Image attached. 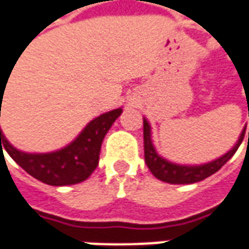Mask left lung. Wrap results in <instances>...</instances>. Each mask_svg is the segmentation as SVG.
<instances>
[{
	"mask_svg": "<svg viewBox=\"0 0 249 249\" xmlns=\"http://www.w3.org/2000/svg\"><path fill=\"white\" fill-rule=\"evenodd\" d=\"M245 129L241 133L240 139L236 143V146L231 150L226 153L225 156H222L220 159L215 160L212 162L198 165V167H186V165H176L172 164L167 160L161 159L159 154L154 150V146L151 143L150 138V125L146 120H143V142H144V161L147 164V167L151 171V174L156 176L157 179L167 182V183L174 184H186V183H196L200 182L202 179L213 175L215 172H218L220 168L226 164L229 160L234 156L237 149L240 147L241 142L244 139ZM248 142H249V132H248Z\"/></svg>",
	"mask_w": 249,
	"mask_h": 249,
	"instance_id": "1",
	"label": "left lung"
}]
</instances>
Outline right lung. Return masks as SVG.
<instances>
[{
  "label": "right lung",
  "mask_w": 249,
  "mask_h": 249,
  "mask_svg": "<svg viewBox=\"0 0 249 249\" xmlns=\"http://www.w3.org/2000/svg\"><path fill=\"white\" fill-rule=\"evenodd\" d=\"M1 98L2 92L0 90ZM1 107V106H0ZM121 108H116L102 114L80 133V136L67 147L47 154H27L16 150L5 139L0 129V147H4L20 167L33 178L52 186L75 184L88 179L99 164V153L102 142L110 126L121 114ZM1 117V114H0Z\"/></svg>",
  "instance_id": "add662e5"
}]
</instances>
